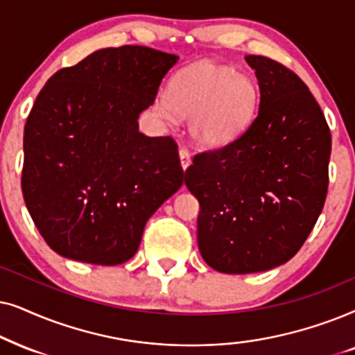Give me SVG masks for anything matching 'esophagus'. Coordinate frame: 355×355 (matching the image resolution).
Returning a JSON list of instances; mask_svg holds the SVG:
<instances>
[{"instance_id": "34e87169", "label": "esophagus", "mask_w": 355, "mask_h": 355, "mask_svg": "<svg viewBox=\"0 0 355 355\" xmlns=\"http://www.w3.org/2000/svg\"><path fill=\"white\" fill-rule=\"evenodd\" d=\"M178 157H180V165H182V168L183 170H187L188 167H190V164H191V155H190V153H188L187 149H180L178 150Z\"/></svg>"}]
</instances>
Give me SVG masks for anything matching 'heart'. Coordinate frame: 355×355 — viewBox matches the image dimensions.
Listing matches in <instances>:
<instances>
[{
  "instance_id": "heart-1",
  "label": "heart",
  "mask_w": 355,
  "mask_h": 355,
  "mask_svg": "<svg viewBox=\"0 0 355 355\" xmlns=\"http://www.w3.org/2000/svg\"><path fill=\"white\" fill-rule=\"evenodd\" d=\"M258 97L257 83L248 74L202 61L170 79L167 92L155 97L154 112L168 125L190 118L193 141L201 148H219L252 123Z\"/></svg>"
}]
</instances>
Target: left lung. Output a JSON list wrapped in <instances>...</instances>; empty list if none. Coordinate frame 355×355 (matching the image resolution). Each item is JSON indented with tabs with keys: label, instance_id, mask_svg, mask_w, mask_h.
<instances>
[{
	"label": "left lung",
	"instance_id": "left-lung-1",
	"mask_svg": "<svg viewBox=\"0 0 355 355\" xmlns=\"http://www.w3.org/2000/svg\"><path fill=\"white\" fill-rule=\"evenodd\" d=\"M259 86L252 123L196 154L185 185L200 201L198 248L212 269L250 274L299 252L324 206L331 133L305 83L266 56H245Z\"/></svg>",
	"mask_w": 355,
	"mask_h": 355
}]
</instances>
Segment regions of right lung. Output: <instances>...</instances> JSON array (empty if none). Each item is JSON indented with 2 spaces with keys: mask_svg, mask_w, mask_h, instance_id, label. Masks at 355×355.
I'll return each instance as SVG.
<instances>
[{
  "mask_svg": "<svg viewBox=\"0 0 355 355\" xmlns=\"http://www.w3.org/2000/svg\"><path fill=\"white\" fill-rule=\"evenodd\" d=\"M177 55L102 49L51 76L24 128L22 195L49 247L115 266L138 252L146 222L183 185L170 136L139 133Z\"/></svg>",
  "mask_w": 355,
  "mask_h": 355,
  "instance_id": "add662e5",
  "label": "right lung"
}]
</instances>
